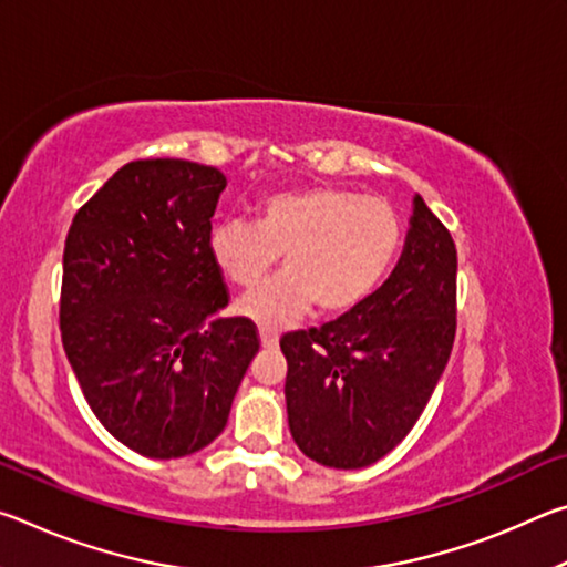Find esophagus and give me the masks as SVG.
Listing matches in <instances>:
<instances>
[{
  "label": "esophagus",
  "instance_id": "34e87169",
  "mask_svg": "<svg viewBox=\"0 0 567 567\" xmlns=\"http://www.w3.org/2000/svg\"><path fill=\"white\" fill-rule=\"evenodd\" d=\"M260 342H262V348H275V344L280 342V334L270 328H260Z\"/></svg>",
  "mask_w": 567,
  "mask_h": 567
}]
</instances>
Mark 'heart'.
<instances>
[{
    "label": "heart",
    "instance_id": "b5f03b06",
    "mask_svg": "<svg viewBox=\"0 0 567 567\" xmlns=\"http://www.w3.org/2000/svg\"><path fill=\"white\" fill-rule=\"evenodd\" d=\"M402 223L388 199L342 187H302L267 195L255 223L223 219L207 249L227 282L252 287L280 260L285 272L237 302L262 328H280L315 310L342 315L378 290L398 260Z\"/></svg>",
    "mask_w": 567,
    "mask_h": 567
}]
</instances>
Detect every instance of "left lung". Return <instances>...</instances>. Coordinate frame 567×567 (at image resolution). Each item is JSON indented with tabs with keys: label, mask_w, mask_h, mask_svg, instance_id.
Wrapping results in <instances>:
<instances>
[{
	"label": "left lung",
	"mask_w": 567,
	"mask_h": 567,
	"mask_svg": "<svg viewBox=\"0 0 567 567\" xmlns=\"http://www.w3.org/2000/svg\"><path fill=\"white\" fill-rule=\"evenodd\" d=\"M457 249L425 199L395 270L368 300L287 332V422L315 463L358 470L378 463L425 410L455 342Z\"/></svg>",
	"instance_id": "1"
}]
</instances>
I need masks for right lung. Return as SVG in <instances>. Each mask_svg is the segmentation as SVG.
Wrapping results in <instances>:
<instances>
[{
	"label": "right lung",
	"mask_w": 567,
	"mask_h": 567,
	"mask_svg": "<svg viewBox=\"0 0 567 567\" xmlns=\"http://www.w3.org/2000/svg\"><path fill=\"white\" fill-rule=\"evenodd\" d=\"M219 169L137 159L74 215L64 243L60 328L84 400L134 453L169 460L223 433L260 350L227 305L209 257Z\"/></svg>",
	"instance_id": "add662e5"
}]
</instances>
